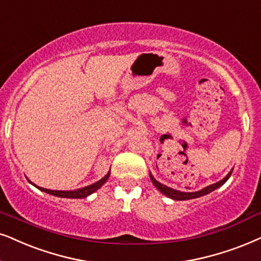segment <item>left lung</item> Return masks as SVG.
<instances>
[{
  "label": "left lung",
  "mask_w": 261,
  "mask_h": 261,
  "mask_svg": "<svg viewBox=\"0 0 261 261\" xmlns=\"http://www.w3.org/2000/svg\"><path fill=\"white\" fill-rule=\"evenodd\" d=\"M234 169H231V170L229 171V174L225 176L224 178H222L221 181L216 182V184H212L207 186V187L200 189V191L198 192H181V191H176V189H172L170 187H168V186L165 185H162L161 182H158L155 178L152 176V174L150 172V178L152 181V184L154 185V187L160 191L162 194H164L165 197L172 199V200H189V199H195V198H200V197H204V195L208 194V193H211L213 191H216V189L221 187L225 184L226 181L229 180L230 175H231V172Z\"/></svg>",
  "instance_id": "8db88e82"
}]
</instances>
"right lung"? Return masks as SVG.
Returning <instances> with one entry per match:
<instances>
[{"label": "right lung", "instance_id": "obj_1", "mask_svg": "<svg viewBox=\"0 0 261 261\" xmlns=\"http://www.w3.org/2000/svg\"><path fill=\"white\" fill-rule=\"evenodd\" d=\"M110 176V171L108 172V174L104 176L103 178H100L99 181L94 182V184L90 185V186H86V187H83V188H77V189H74V191H53V189H46V188H43V187H39V186H36L35 184H32L31 181L29 180V182L31 185L35 186L36 188H38L39 191L42 192H45L48 193V194H51L54 197H59V198H68V199H83V198H86L89 197V195L92 194L96 191H98L101 186H103L106 182L108 181V178H109Z\"/></svg>", "mask_w": 261, "mask_h": 261}]
</instances>
